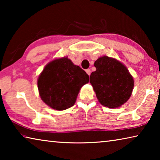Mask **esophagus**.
Masks as SVG:
<instances>
[{"instance_id":"1","label":"esophagus","mask_w":160,"mask_h":160,"mask_svg":"<svg viewBox=\"0 0 160 160\" xmlns=\"http://www.w3.org/2000/svg\"><path fill=\"white\" fill-rule=\"evenodd\" d=\"M86 72H87V73H88V75H90V74H91V70H90V69H87V70H86Z\"/></svg>"}]
</instances>
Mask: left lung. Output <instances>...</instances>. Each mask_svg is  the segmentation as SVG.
I'll return each instance as SVG.
<instances>
[{
  "mask_svg": "<svg viewBox=\"0 0 160 160\" xmlns=\"http://www.w3.org/2000/svg\"><path fill=\"white\" fill-rule=\"evenodd\" d=\"M95 71L90 76L99 102L103 106L115 109L122 106L132 94L133 78L125 65L116 58L103 56L94 62Z\"/></svg>",
  "mask_w": 160,
  "mask_h": 160,
  "instance_id": "1",
  "label": "left lung"
}]
</instances>
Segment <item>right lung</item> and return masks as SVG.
Listing matches in <instances>:
<instances>
[{"label": "right lung", "mask_w": 160, "mask_h": 160, "mask_svg": "<svg viewBox=\"0 0 160 160\" xmlns=\"http://www.w3.org/2000/svg\"><path fill=\"white\" fill-rule=\"evenodd\" d=\"M88 82L89 75L67 56L48 63L37 80L42 100L58 111L73 106L81 88Z\"/></svg>", "instance_id": "right-lung-1"}]
</instances>
